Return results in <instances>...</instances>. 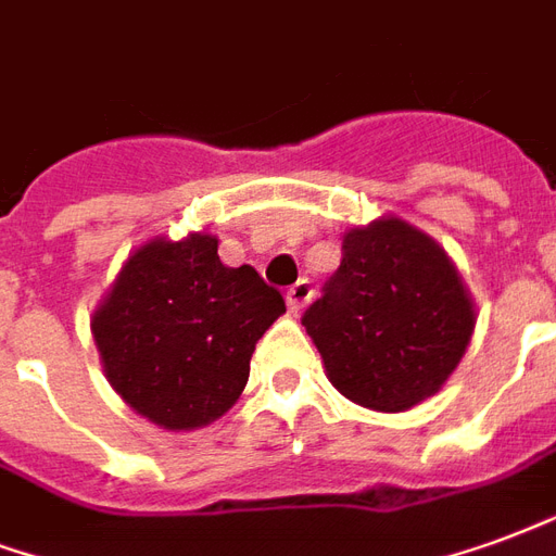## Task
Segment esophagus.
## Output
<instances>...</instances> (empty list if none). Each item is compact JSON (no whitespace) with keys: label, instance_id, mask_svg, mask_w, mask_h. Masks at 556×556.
Instances as JSON below:
<instances>
[{"label":"esophagus","instance_id":"obj_1","mask_svg":"<svg viewBox=\"0 0 556 556\" xmlns=\"http://www.w3.org/2000/svg\"><path fill=\"white\" fill-rule=\"evenodd\" d=\"M312 294H315V289H312L309 279H298V282L286 291V303H289L291 312H300L306 303H309Z\"/></svg>","mask_w":556,"mask_h":556}]
</instances>
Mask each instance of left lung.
Listing matches in <instances>:
<instances>
[{
  "mask_svg": "<svg viewBox=\"0 0 556 556\" xmlns=\"http://www.w3.org/2000/svg\"><path fill=\"white\" fill-rule=\"evenodd\" d=\"M341 253L303 327L348 401L413 409L456 371L475 332V300L445 250L401 217L353 226Z\"/></svg>",
  "mask_w": 556,
  "mask_h": 556,
  "instance_id": "left-lung-1",
  "label": "left lung"
}]
</instances>
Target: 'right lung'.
<instances>
[{
  "label": "right lung",
  "mask_w": 556,
  "mask_h": 556,
  "mask_svg": "<svg viewBox=\"0 0 556 556\" xmlns=\"http://www.w3.org/2000/svg\"><path fill=\"white\" fill-rule=\"evenodd\" d=\"M286 300L256 267H229L217 236H155L123 262L90 332L123 401L162 430H200L229 413L250 356Z\"/></svg>",
  "instance_id": "1"
}]
</instances>
